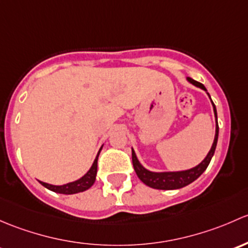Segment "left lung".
Instances as JSON below:
<instances>
[{"label": "left lung", "instance_id": "left-lung-1", "mask_svg": "<svg viewBox=\"0 0 248 248\" xmlns=\"http://www.w3.org/2000/svg\"><path fill=\"white\" fill-rule=\"evenodd\" d=\"M187 81L190 83H192L193 86L200 87V88L204 89V91L206 92L205 87L202 85L201 82H197V81H195L191 78H187ZM211 103H213V100H211ZM213 107H214V113H215V118H216V132H215V139H214V143L213 145H211V149L209 150L205 159H204L200 165L191 168V170H179V172H152V170H148L147 168H144L141 163H140L136 154H135L134 149H132V165H134V170L135 172H136L137 177L141 179L142 183H144L145 185L149 186V187L156 188V190H177V188H181L184 187V186L188 185V184H191L192 181H195L197 178L201 177L202 173L206 170V167H208L209 163H210L211 157L214 156V153H215L216 144H217V139H218L217 112H216V107L214 105V103H213Z\"/></svg>", "mask_w": 248, "mask_h": 248}]
</instances>
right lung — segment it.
Segmentation results:
<instances>
[{
    "label": "right lung",
    "mask_w": 248,
    "mask_h": 248,
    "mask_svg": "<svg viewBox=\"0 0 248 248\" xmlns=\"http://www.w3.org/2000/svg\"><path fill=\"white\" fill-rule=\"evenodd\" d=\"M100 150H99L98 155H96L95 160H94L93 165H92V167L89 168L88 172H87L86 174L83 175L82 178H80L78 180H75L73 181V183H68L65 184V185H60V186L51 185V184L43 183V181H39V183L42 184L44 187L48 188V190L53 191V192L62 193V195H74V193L83 192V191L88 190V188L93 185L94 181H95L96 170H98V157H99V154H100Z\"/></svg>",
    "instance_id": "obj_1"
}]
</instances>
